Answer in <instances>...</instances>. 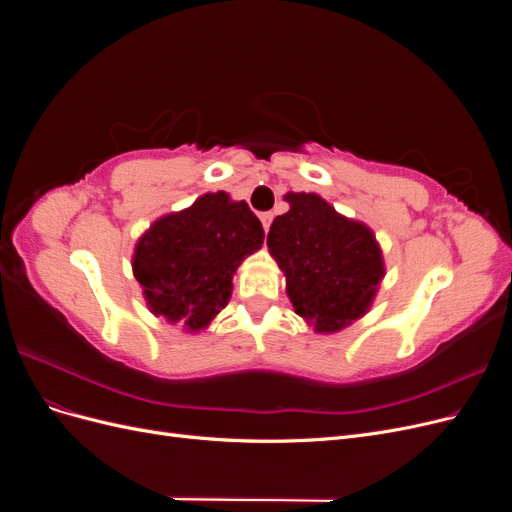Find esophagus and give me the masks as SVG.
<instances>
[{"mask_svg": "<svg viewBox=\"0 0 512 512\" xmlns=\"http://www.w3.org/2000/svg\"><path fill=\"white\" fill-rule=\"evenodd\" d=\"M260 222H262V226H265V230H269V226L273 222V213H262L260 215Z\"/></svg>", "mask_w": 512, "mask_h": 512, "instance_id": "esophagus-1", "label": "esophagus"}]
</instances>
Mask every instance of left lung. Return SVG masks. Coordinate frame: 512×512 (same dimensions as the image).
I'll list each match as a JSON object with an SVG mask.
<instances>
[{"mask_svg":"<svg viewBox=\"0 0 512 512\" xmlns=\"http://www.w3.org/2000/svg\"><path fill=\"white\" fill-rule=\"evenodd\" d=\"M290 209L267 235L286 275V294L318 333L342 331L365 316L384 277L382 250L365 224L337 213L318 194L288 192Z\"/></svg>","mask_w":512,"mask_h":512,"instance_id":"obj_1","label":"left lung"}]
</instances>
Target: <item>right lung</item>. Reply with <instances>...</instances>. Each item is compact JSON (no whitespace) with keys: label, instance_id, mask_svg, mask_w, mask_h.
<instances>
[{"label":"right lung","instance_id":"1","mask_svg":"<svg viewBox=\"0 0 512 512\" xmlns=\"http://www.w3.org/2000/svg\"><path fill=\"white\" fill-rule=\"evenodd\" d=\"M262 239L254 211L226 192L203 194L192 207L162 215L132 256L151 314L190 333L207 329L230 299L232 275Z\"/></svg>","mask_w":512,"mask_h":512}]
</instances>
